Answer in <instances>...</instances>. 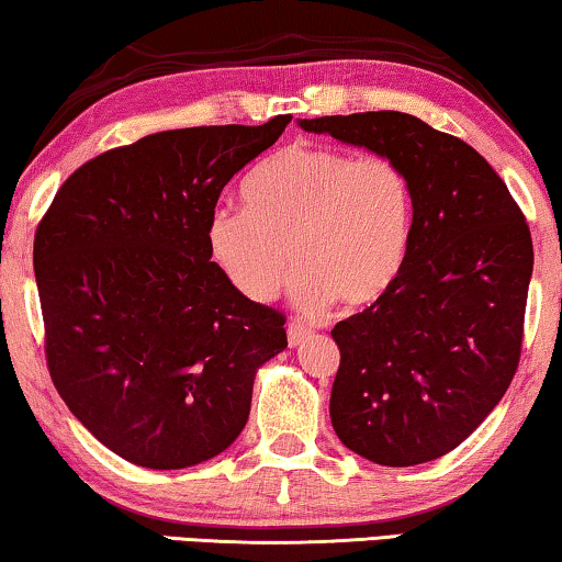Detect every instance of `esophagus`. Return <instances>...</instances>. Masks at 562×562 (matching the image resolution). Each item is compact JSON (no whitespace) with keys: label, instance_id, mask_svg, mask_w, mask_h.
Segmentation results:
<instances>
[{"label":"esophagus","instance_id":"34e87169","mask_svg":"<svg viewBox=\"0 0 562 562\" xmlns=\"http://www.w3.org/2000/svg\"><path fill=\"white\" fill-rule=\"evenodd\" d=\"M286 335H289V345H291V348H294V345H299L306 337V327L299 325V322H291L289 329H286Z\"/></svg>","mask_w":562,"mask_h":562}]
</instances>
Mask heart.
I'll list each match as a JSON object with an SVG mask.
<instances>
[{
    "instance_id": "b5f03b06",
    "label": "heart",
    "mask_w": 562,
    "mask_h": 562,
    "mask_svg": "<svg viewBox=\"0 0 562 562\" xmlns=\"http://www.w3.org/2000/svg\"><path fill=\"white\" fill-rule=\"evenodd\" d=\"M240 206L206 222L212 260L250 302H271L294 266L306 310L329 299L358 310L404 271L414 229V189L383 153L294 143L260 160L243 181Z\"/></svg>"
}]
</instances>
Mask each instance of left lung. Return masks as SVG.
<instances>
[{"label": "left lung", "mask_w": 562, "mask_h": 562, "mask_svg": "<svg viewBox=\"0 0 562 562\" xmlns=\"http://www.w3.org/2000/svg\"><path fill=\"white\" fill-rule=\"evenodd\" d=\"M306 133L394 158L414 189L404 271L379 302L337 322L329 417L345 448L379 465L456 450L517 373L532 235L488 160L404 112L302 120Z\"/></svg>", "instance_id": "8db88e82"}]
</instances>
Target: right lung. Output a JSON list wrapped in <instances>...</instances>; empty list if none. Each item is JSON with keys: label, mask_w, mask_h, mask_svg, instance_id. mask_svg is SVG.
<instances>
[{"label": "right lung", "mask_w": 562, "mask_h": 562, "mask_svg": "<svg viewBox=\"0 0 562 562\" xmlns=\"http://www.w3.org/2000/svg\"><path fill=\"white\" fill-rule=\"evenodd\" d=\"M291 122L156 133L68 176L35 229L53 386L120 458L204 463L250 414L252 379L286 317L237 294L206 245L222 189Z\"/></svg>", "instance_id": "right-lung-1"}]
</instances>
